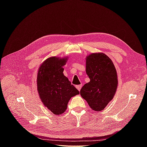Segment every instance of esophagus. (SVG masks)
<instances>
[{
    "label": "esophagus",
    "mask_w": 147,
    "mask_h": 147,
    "mask_svg": "<svg viewBox=\"0 0 147 147\" xmlns=\"http://www.w3.org/2000/svg\"><path fill=\"white\" fill-rule=\"evenodd\" d=\"M82 85H76V88L79 90V91H80V90H81V88H82Z\"/></svg>",
    "instance_id": "34e87169"
}]
</instances>
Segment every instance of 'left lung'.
I'll return each instance as SVG.
<instances>
[{"mask_svg":"<svg viewBox=\"0 0 147 147\" xmlns=\"http://www.w3.org/2000/svg\"><path fill=\"white\" fill-rule=\"evenodd\" d=\"M86 73L90 81L81 89V96L92 110H104L117 88V72L113 62L105 54L93 53L86 58Z\"/></svg>","mask_w":147,"mask_h":147,"instance_id":"1","label":"left lung"}]
</instances>
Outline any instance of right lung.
<instances>
[{"label": "right lung", "mask_w": 147, "mask_h": 147, "mask_svg": "<svg viewBox=\"0 0 147 147\" xmlns=\"http://www.w3.org/2000/svg\"><path fill=\"white\" fill-rule=\"evenodd\" d=\"M67 58L51 57L43 62L37 74V90L45 107L55 115L64 113L72 96L80 92L64 74Z\"/></svg>", "instance_id": "add662e5"}]
</instances>
